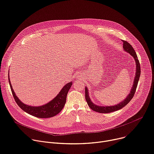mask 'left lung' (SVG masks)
I'll list each match as a JSON object with an SVG mask.
<instances>
[{
	"mask_svg": "<svg viewBox=\"0 0 154 154\" xmlns=\"http://www.w3.org/2000/svg\"><path fill=\"white\" fill-rule=\"evenodd\" d=\"M123 42V48L124 49L125 51H127L128 53H129L132 57L134 58L135 61H136V76L134 77V82L133 84V87L131 90V92L128 95V96L126 97V99L125 100H123V101H122L120 103H119L116 106H96L95 104H94L91 101L90 99V97L88 95V89L86 87L85 88V100L87 102V104L88 105V106L90 107V109H91L95 111V112H97L100 113H110V112H112L118 110L122 108H123V107H125L126 105H127L133 97L135 92H136V90L137 86V83L139 82V77H140V74H141V66H140V63H139V61L138 60L137 54L134 51V50L133 49V48L132 47V46L127 42L126 40H122Z\"/></svg>",
	"mask_w": 154,
	"mask_h": 154,
	"instance_id": "obj_1",
	"label": "left lung"
}]
</instances>
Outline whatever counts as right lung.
<instances>
[{
	"instance_id": "1",
	"label": "right lung",
	"mask_w": 154,
	"mask_h": 154,
	"mask_svg": "<svg viewBox=\"0 0 154 154\" xmlns=\"http://www.w3.org/2000/svg\"><path fill=\"white\" fill-rule=\"evenodd\" d=\"M9 75V73H8ZM8 80L9 84L10 86L11 91L12 92V94L13 96L14 99H15L17 104L18 106L23 110L26 113L32 115L34 117L38 118H50L55 116L59 114L62 110L64 106L65 105L66 101V97L67 93L71 88V87L72 84V82H69L64 86L62 90L60 91L59 94L56 96L54 98L51 100L50 103L42 106L38 107H33L27 106L23 104L15 94L12 88L11 82L10 80L9 75H8Z\"/></svg>"
}]
</instances>
